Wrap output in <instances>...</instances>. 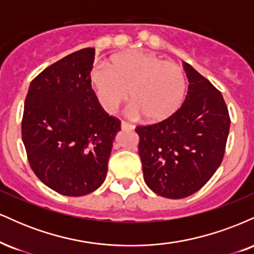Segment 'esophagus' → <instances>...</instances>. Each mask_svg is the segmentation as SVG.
<instances>
[{
  "label": "esophagus",
  "instance_id": "obj_1",
  "mask_svg": "<svg viewBox=\"0 0 254 254\" xmlns=\"http://www.w3.org/2000/svg\"><path fill=\"white\" fill-rule=\"evenodd\" d=\"M121 127H122V130H133V127H135L133 125L127 123V122H124V121H122Z\"/></svg>",
  "mask_w": 254,
  "mask_h": 254
}]
</instances>
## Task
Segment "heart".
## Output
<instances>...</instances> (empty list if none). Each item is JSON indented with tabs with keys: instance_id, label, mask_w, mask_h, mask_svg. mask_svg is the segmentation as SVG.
Masks as SVG:
<instances>
[{
	"instance_id": "1",
	"label": "heart",
	"mask_w": 254,
	"mask_h": 254,
	"mask_svg": "<svg viewBox=\"0 0 254 254\" xmlns=\"http://www.w3.org/2000/svg\"><path fill=\"white\" fill-rule=\"evenodd\" d=\"M89 82L103 109L117 111L127 98L132 101L129 116L143 115L149 122L171 117L182 106L186 94L183 69L145 51H129L111 58L109 66L98 65Z\"/></svg>"
}]
</instances>
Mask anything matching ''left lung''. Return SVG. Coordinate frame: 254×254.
Here are the masks:
<instances>
[{
	"instance_id": "left-lung-1",
	"label": "left lung",
	"mask_w": 254,
	"mask_h": 254,
	"mask_svg": "<svg viewBox=\"0 0 254 254\" xmlns=\"http://www.w3.org/2000/svg\"><path fill=\"white\" fill-rule=\"evenodd\" d=\"M188 95L177 112L137 127L144 182L159 196L180 199L202 189L220 167L230 118L220 90L184 62Z\"/></svg>"
}]
</instances>
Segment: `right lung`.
<instances>
[{
    "label": "right lung",
    "instance_id": "add662e5",
    "mask_svg": "<svg viewBox=\"0 0 254 254\" xmlns=\"http://www.w3.org/2000/svg\"><path fill=\"white\" fill-rule=\"evenodd\" d=\"M95 50L51 64L32 81L21 133L36 176L58 193L80 197L104 183L121 121L105 112L89 82Z\"/></svg>",
    "mask_w": 254,
    "mask_h": 254
}]
</instances>
